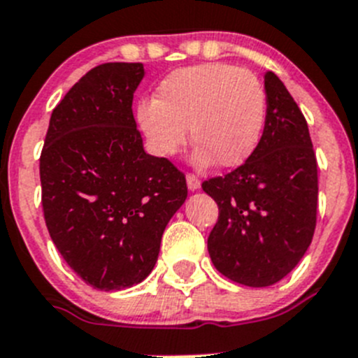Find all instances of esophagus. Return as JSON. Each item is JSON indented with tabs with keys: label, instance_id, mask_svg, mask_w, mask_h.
Masks as SVG:
<instances>
[{
	"label": "esophagus",
	"instance_id": "1",
	"mask_svg": "<svg viewBox=\"0 0 358 358\" xmlns=\"http://www.w3.org/2000/svg\"><path fill=\"white\" fill-rule=\"evenodd\" d=\"M186 185H188L189 192H196V189L200 188L199 177L193 176V173H188V176H186Z\"/></svg>",
	"mask_w": 358,
	"mask_h": 358
}]
</instances>
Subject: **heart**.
<instances>
[{"label":"heart","mask_w":358,"mask_h":358,"mask_svg":"<svg viewBox=\"0 0 358 358\" xmlns=\"http://www.w3.org/2000/svg\"><path fill=\"white\" fill-rule=\"evenodd\" d=\"M137 124L156 156L176 155L188 138L199 166L243 165L260 144L267 91L257 75L234 64L179 68L159 83L156 100H142Z\"/></svg>","instance_id":"obj_1"}]
</instances>
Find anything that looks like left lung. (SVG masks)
<instances>
[{
	"instance_id": "1",
	"label": "left lung",
	"mask_w": 358,
	"mask_h": 358,
	"mask_svg": "<svg viewBox=\"0 0 358 358\" xmlns=\"http://www.w3.org/2000/svg\"><path fill=\"white\" fill-rule=\"evenodd\" d=\"M267 119L257 151L202 189L220 216L207 239L214 267L244 287H271L294 271L311 244L318 165L301 108L279 77L264 75Z\"/></svg>"
}]
</instances>
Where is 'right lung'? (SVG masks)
Returning a JSON list of instances; mask_svg holds the SVG:
<instances>
[{"instance_id":"add662e5","label":"right lung","mask_w":358,"mask_h":358,"mask_svg":"<svg viewBox=\"0 0 358 358\" xmlns=\"http://www.w3.org/2000/svg\"><path fill=\"white\" fill-rule=\"evenodd\" d=\"M142 63L87 71L52 110L40 156L42 206L57 251L98 290H124L155 268L185 173L144 151L134 93Z\"/></svg>"}]
</instances>
